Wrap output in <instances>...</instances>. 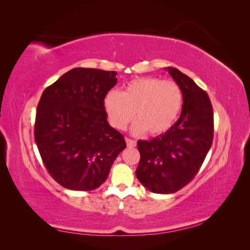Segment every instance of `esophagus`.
Here are the masks:
<instances>
[{
    "label": "esophagus",
    "mask_w": 250,
    "mask_h": 250,
    "mask_svg": "<svg viewBox=\"0 0 250 250\" xmlns=\"http://www.w3.org/2000/svg\"><path fill=\"white\" fill-rule=\"evenodd\" d=\"M125 141H126L127 146H128V147H130V148H133V147H135V145H137V142H135L134 140L125 138Z\"/></svg>",
    "instance_id": "esophagus-1"
}]
</instances>
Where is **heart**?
Returning <instances> with one entry per match:
<instances>
[{
    "label": "heart",
    "instance_id": "obj_1",
    "mask_svg": "<svg viewBox=\"0 0 250 250\" xmlns=\"http://www.w3.org/2000/svg\"><path fill=\"white\" fill-rule=\"evenodd\" d=\"M183 106V93L176 82L156 77L131 80L122 93L110 90L104 98L109 123L124 129L133 118L132 131L150 135L167 132L175 123Z\"/></svg>",
    "mask_w": 250,
    "mask_h": 250
}]
</instances>
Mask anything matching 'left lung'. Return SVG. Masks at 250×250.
I'll return each mask as SVG.
<instances>
[{"label":"left lung","instance_id":"8db88e82","mask_svg":"<svg viewBox=\"0 0 250 250\" xmlns=\"http://www.w3.org/2000/svg\"><path fill=\"white\" fill-rule=\"evenodd\" d=\"M183 93L177 122L151 141H138L141 158L135 171L149 191L171 194L179 191L199 171L213 143L214 113L208 94L175 67H165Z\"/></svg>","mask_w":250,"mask_h":250}]
</instances>
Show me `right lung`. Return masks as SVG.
Instances as JSON below:
<instances>
[{"mask_svg": "<svg viewBox=\"0 0 250 250\" xmlns=\"http://www.w3.org/2000/svg\"><path fill=\"white\" fill-rule=\"evenodd\" d=\"M116 75L75 67L44 89L37 105V148L50 175L69 190L99 188L126 148L124 135L108 124L104 108Z\"/></svg>", "mask_w": 250, "mask_h": 250, "instance_id": "obj_1", "label": "right lung"}]
</instances>
